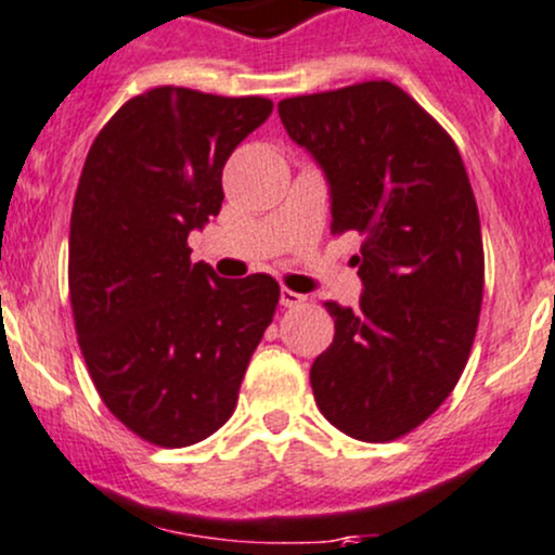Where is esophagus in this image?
Returning a JSON list of instances; mask_svg holds the SVG:
<instances>
[{"label":"esophagus","instance_id":"34e87169","mask_svg":"<svg viewBox=\"0 0 555 555\" xmlns=\"http://www.w3.org/2000/svg\"><path fill=\"white\" fill-rule=\"evenodd\" d=\"M306 298L300 293H293V289L282 287V306L284 309H295V306H304Z\"/></svg>","mask_w":555,"mask_h":555}]
</instances>
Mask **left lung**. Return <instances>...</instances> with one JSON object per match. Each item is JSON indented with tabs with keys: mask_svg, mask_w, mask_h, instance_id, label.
Listing matches in <instances>:
<instances>
[{
	"mask_svg": "<svg viewBox=\"0 0 555 555\" xmlns=\"http://www.w3.org/2000/svg\"><path fill=\"white\" fill-rule=\"evenodd\" d=\"M330 184V231L360 233V309L327 300L335 338L311 389L333 427L386 443L427 422L467 365L483 300L478 204L449 133L386 80L279 102Z\"/></svg>",
	"mask_w": 555,
	"mask_h": 555,
	"instance_id": "left-lung-1",
	"label": "left lung"
}]
</instances>
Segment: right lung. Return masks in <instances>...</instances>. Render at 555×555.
Instances as JSON below:
<instances>
[{"instance_id": "1", "label": "right lung", "mask_w": 555, "mask_h": 555, "mask_svg": "<svg viewBox=\"0 0 555 555\" xmlns=\"http://www.w3.org/2000/svg\"><path fill=\"white\" fill-rule=\"evenodd\" d=\"M271 109L153 88L88 150L69 228L77 340L104 405L147 443L184 449L231 418L276 311V279H220L188 246L220 215L225 160Z\"/></svg>"}]
</instances>
